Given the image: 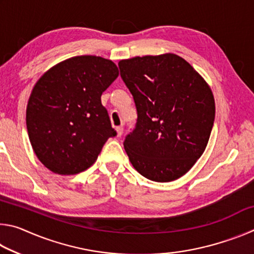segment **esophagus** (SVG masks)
<instances>
[{"instance_id":"esophagus-1","label":"esophagus","mask_w":254,"mask_h":254,"mask_svg":"<svg viewBox=\"0 0 254 254\" xmlns=\"http://www.w3.org/2000/svg\"><path fill=\"white\" fill-rule=\"evenodd\" d=\"M115 130H117V135L118 136H121L123 134V127H118L117 128H115Z\"/></svg>"}]
</instances>
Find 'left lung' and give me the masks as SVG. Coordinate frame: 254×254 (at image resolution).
Returning <instances> with one entry per match:
<instances>
[{
    "label": "left lung",
    "instance_id": "1",
    "mask_svg": "<svg viewBox=\"0 0 254 254\" xmlns=\"http://www.w3.org/2000/svg\"><path fill=\"white\" fill-rule=\"evenodd\" d=\"M137 112L124 149L137 173L173 182L195 165L208 143L215 119L212 89L190 64L175 54L119 63Z\"/></svg>",
    "mask_w": 254,
    "mask_h": 254
}]
</instances>
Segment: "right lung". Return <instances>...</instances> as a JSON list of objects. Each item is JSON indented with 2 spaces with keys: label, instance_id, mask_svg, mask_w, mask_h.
<instances>
[{
  "label": "right lung",
  "instance_id": "add662e5",
  "mask_svg": "<svg viewBox=\"0 0 254 254\" xmlns=\"http://www.w3.org/2000/svg\"><path fill=\"white\" fill-rule=\"evenodd\" d=\"M112 60L76 56L42 75L27 106L30 143L46 168L58 175H76L96 161L107 139L117 135L103 92L118 78Z\"/></svg>",
  "mask_w": 254,
  "mask_h": 254
}]
</instances>
